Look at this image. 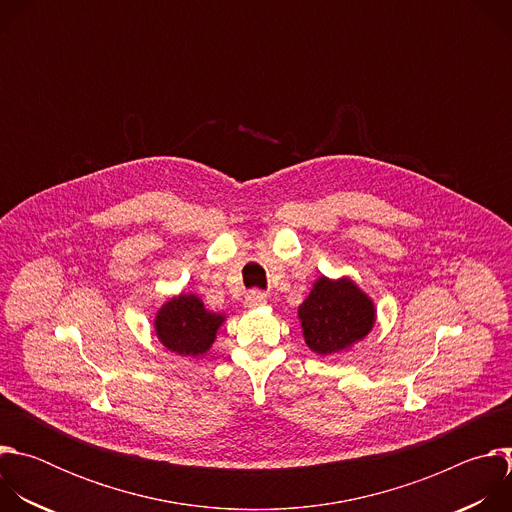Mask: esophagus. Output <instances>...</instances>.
Returning <instances> with one entry per match:
<instances>
[{
    "label": "esophagus",
    "instance_id": "1",
    "mask_svg": "<svg viewBox=\"0 0 512 512\" xmlns=\"http://www.w3.org/2000/svg\"><path fill=\"white\" fill-rule=\"evenodd\" d=\"M263 304H267V294L261 289H251L249 294L245 296V306L247 308H259Z\"/></svg>",
    "mask_w": 512,
    "mask_h": 512
}]
</instances>
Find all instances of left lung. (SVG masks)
<instances>
[{
    "mask_svg": "<svg viewBox=\"0 0 512 512\" xmlns=\"http://www.w3.org/2000/svg\"><path fill=\"white\" fill-rule=\"evenodd\" d=\"M310 350L328 356L367 336L377 318L373 300L348 277H320L298 310Z\"/></svg>",
    "mask_w": 512,
    "mask_h": 512,
    "instance_id": "8db88e82",
    "label": "left lung"
}]
</instances>
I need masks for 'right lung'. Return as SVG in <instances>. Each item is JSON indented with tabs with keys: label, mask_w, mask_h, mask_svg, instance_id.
Masks as SVG:
<instances>
[{
	"label": "right lung",
	"mask_w": 512,
	"mask_h": 512,
	"mask_svg": "<svg viewBox=\"0 0 512 512\" xmlns=\"http://www.w3.org/2000/svg\"><path fill=\"white\" fill-rule=\"evenodd\" d=\"M225 322V314L208 312L194 294H182L168 300L156 314L154 326L160 342L180 356H200L210 350L216 330Z\"/></svg>",
	"instance_id": "obj_1"
}]
</instances>
